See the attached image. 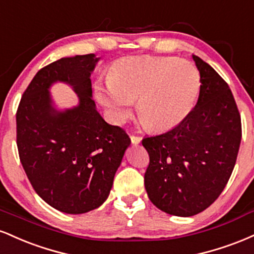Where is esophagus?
<instances>
[{
  "label": "esophagus",
  "instance_id": "1",
  "mask_svg": "<svg viewBox=\"0 0 254 254\" xmlns=\"http://www.w3.org/2000/svg\"><path fill=\"white\" fill-rule=\"evenodd\" d=\"M130 140H132V144L138 145L140 144V141H141V136L134 135V134H132V135H130Z\"/></svg>",
  "mask_w": 254,
  "mask_h": 254
}]
</instances>
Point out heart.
I'll list each match as a JSON object with an SVG mask.
<instances>
[{
    "instance_id": "1",
    "label": "heart",
    "mask_w": 254,
    "mask_h": 254,
    "mask_svg": "<svg viewBox=\"0 0 254 254\" xmlns=\"http://www.w3.org/2000/svg\"><path fill=\"white\" fill-rule=\"evenodd\" d=\"M201 84L198 68L177 57H125L110 67L108 85L97 86V98L116 121L130 114L136 100L146 126L165 130L189 115Z\"/></svg>"
}]
</instances>
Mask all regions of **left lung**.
Returning a JSON list of instances; mask_svg holds the SVG:
<instances>
[{
    "instance_id": "left-lung-1",
    "label": "left lung",
    "mask_w": 254,
    "mask_h": 254,
    "mask_svg": "<svg viewBox=\"0 0 254 254\" xmlns=\"http://www.w3.org/2000/svg\"><path fill=\"white\" fill-rule=\"evenodd\" d=\"M201 90L195 108L181 124L146 136L150 156L145 189L165 213L192 216L207 209L233 172L241 141V118L225 79L197 56Z\"/></svg>"
}]
</instances>
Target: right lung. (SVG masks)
<instances>
[{
    "label": "right lung",
    "mask_w": 254,
    "mask_h": 254,
    "mask_svg": "<svg viewBox=\"0 0 254 254\" xmlns=\"http://www.w3.org/2000/svg\"><path fill=\"white\" fill-rule=\"evenodd\" d=\"M98 59L76 56L40 68L17 107L20 162L35 192L63 213L83 214L106 201L130 144L121 127L103 120L91 98L90 74ZM57 80L73 85L78 106L53 108L48 88Z\"/></svg>",
    "instance_id": "right-lung-1"
}]
</instances>
